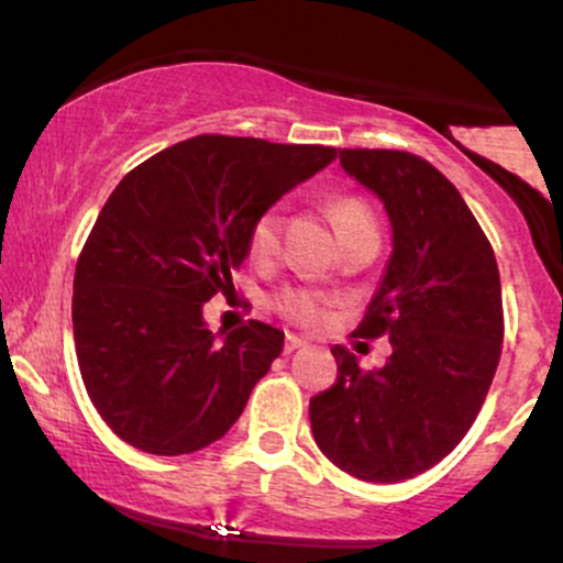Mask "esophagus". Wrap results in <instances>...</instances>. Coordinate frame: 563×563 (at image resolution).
Listing matches in <instances>:
<instances>
[{
	"instance_id": "esophagus-1",
	"label": "esophagus",
	"mask_w": 563,
	"mask_h": 563,
	"mask_svg": "<svg viewBox=\"0 0 563 563\" xmlns=\"http://www.w3.org/2000/svg\"><path fill=\"white\" fill-rule=\"evenodd\" d=\"M301 346H307V341L299 339V335H294V333L286 335V354L296 352V349H301Z\"/></svg>"
}]
</instances>
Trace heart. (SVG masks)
Instances as JSON below:
<instances>
[{"label": "heart", "mask_w": 563, "mask_h": 563, "mask_svg": "<svg viewBox=\"0 0 563 563\" xmlns=\"http://www.w3.org/2000/svg\"><path fill=\"white\" fill-rule=\"evenodd\" d=\"M331 217L335 222V230H339L341 243L352 241V238L365 235V232H376V219H373L371 209H367L365 200L360 198H339L331 206ZM249 256L254 262H269L277 254V245H280V209L277 206H269L264 209L260 217L254 219L249 230ZM283 312L288 318L309 322L318 318L320 303L318 296L309 294V290H286L280 299Z\"/></svg>", "instance_id": "heart-1"}]
</instances>
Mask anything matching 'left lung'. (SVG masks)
Here are the masks:
<instances>
[{"instance_id":"1","label":"left lung","mask_w":563,"mask_h":563,"mask_svg":"<svg viewBox=\"0 0 563 563\" xmlns=\"http://www.w3.org/2000/svg\"><path fill=\"white\" fill-rule=\"evenodd\" d=\"M339 158L391 222V256L354 331L389 335L391 357L360 371L335 344L339 376L309 399V421L341 471L394 484L437 466L479 416L500 360V273L466 200L429 161L363 147Z\"/></svg>"}]
</instances>
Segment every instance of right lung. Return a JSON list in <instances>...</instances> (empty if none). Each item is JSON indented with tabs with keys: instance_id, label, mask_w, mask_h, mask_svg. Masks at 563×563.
I'll return each instance as SVG.
<instances>
[{
	"instance_id": "add662e5",
	"label": "right lung",
	"mask_w": 563,
	"mask_h": 563,
	"mask_svg": "<svg viewBox=\"0 0 563 563\" xmlns=\"http://www.w3.org/2000/svg\"><path fill=\"white\" fill-rule=\"evenodd\" d=\"M333 158L325 145L200 134L121 179L74 275L76 357L113 434L187 455L241 418L286 333L251 320L219 341L203 303L232 288L254 219Z\"/></svg>"
}]
</instances>
